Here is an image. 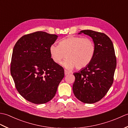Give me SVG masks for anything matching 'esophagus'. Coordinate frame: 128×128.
<instances>
[{
  "mask_svg": "<svg viewBox=\"0 0 128 128\" xmlns=\"http://www.w3.org/2000/svg\"><path fill=\"white\" fill-rule=\"evenodd\" d=\"M64 74H65V75H68L69 74H70V73H69V72L66 71V70H64Z\"/></svg>",
  "mask_w": 128,
  "mask_h": 128,
  "instance_id": "esophagus-1",
  "label": "esophagus"
}]
</instances>
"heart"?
<instances>
[{
    "label": "heart",
    "mask_w": 128,
    "mask_h": 128,
    "mask_svg": "<svg viewBox=\"0 0 128 128\" xmlns=\"http://www.w3.org/2000/svg\"><path fill=\"white\" fill-rule=\"evenodd\" d=\"M52 59L56 64L62 63L66 69L71 70L76 66L82 69L87 66L93 59L95 53L94 42L89 38L70 36L60 41L59 46L53 44L50 47Z\"/></svg>",
    "instance_id": "b5f03b06"
}]
</instances>
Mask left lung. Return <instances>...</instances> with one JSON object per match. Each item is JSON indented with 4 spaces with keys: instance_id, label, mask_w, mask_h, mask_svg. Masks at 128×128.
Returning a JSON list of instances; mask_svg holds the SVG:
<instances>
[{
    "instance_id": "1",
    "label": "left lung",
    "mask_w": 128,
    "mask_h": 128,
    "mask_svg": "<svg viewBox=\"0 0 128 128\" xmlns=\"http://www.w3.org/2000/svg\"><path fill=\"white\" fill-rule=\"evenodd\" d=\"M82 33L92 38L95 53L88 66L74 73L72 90L80 101L94 103L101 100L112 85L116 57L112 40L106 34L90 30L81 31L78 34Z\"/></svg>"
}]
</instances>
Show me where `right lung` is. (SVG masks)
Here are the masks:
<instances>
[{
  "label": "right lung",
  "mask_w": 128,
  "mask_h": 128,
  "mask_svg": "<svg viewBox=\"0 0 128 128\" xmlns=\"http://www.w3.org/2000/svg\"><path fill=\"white\" fill-rule=\"evenodd\" d=\"M57 38L37 31L21 37L14 47L11 75L18 93L34 104L52 99L64 76V69L53 62L50 53Z\"/></svg>",
  "instance_id": "add662e5"
}]
</instances>
